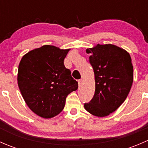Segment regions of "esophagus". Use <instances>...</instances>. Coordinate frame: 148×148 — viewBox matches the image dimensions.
I'll return each mask as SVG.
<instances>
[{"label": "esophagus", "instance_id": "1", "mask_svg": "<svg viewBox=\"0 0 148 148\" xmlns=\"http://www.w3.org/2000/svg\"><path fill=\"white\" fill-rule=\"evenodd\" d=\"M82 82H83V80L82 79H81L79 80V81H78V83H79V86H80V85L82 84Z\"/></svg>", "mask_w": 148, "mask_h": 148}]
</instances>
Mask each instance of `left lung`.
I'll list each match as a JSON object with an SVG mask.
<instances>
[{
    "label": "left lung",
    "mask_w": 148,
    "mask_h": 148,
    "mask_svg": "<svg viewBox=\"0 0 148 148\" xmlns=\"http://www.w3.org/2000/svg\"><path fill=\"white\" fill-rule=\"evenodd\" d=\"M86 51L91 53L95 92L84 108L97 117H106L120 107L130 91L133 82L132 59L126 50L113 44H98Z\"/></svg>",
    "instance_id": "obj_1"
}]
</instances>
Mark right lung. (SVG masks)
Returning a JSON list of instances; mask_svg holds the SVG:
<instances>
[{
  "mask_svg": "<svg viewBox=\"0 0 148 148\" xmlns=\"http://www.w3.org/2000/svg\"><path fill=\"white\" fill-rule=\"evenodd\" d=\"M70 49L44 45L22 57L17 81L30 110L44 119L58 115L65 106L67 95L78 89V82L64 64Z\"/></svg>",
  "mask_w": 148,
  "mask_h": 148,
  "instance_id": "1",
  "label": "right lung"
}]
</instances>
